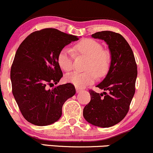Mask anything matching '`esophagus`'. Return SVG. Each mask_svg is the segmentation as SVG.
<instances>
[{
    "label": "esophagus",
    "instance_id": "esophagus-1",
    "mask_svg": "<svg viewBox=\"0 0 153 153\" xmlns=\"http://www.w3.org/2000/svg\"><path fill=\"white\" fill-rule=\"evenodd\" d=\"M82 89H79V88H76V93L77 94H79V93H80V92H82Z\"/></svg>",
    "mask_w": 153,
    "mask_h": 153
}]
</instances>
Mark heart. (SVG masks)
<instances>
[{
    "label": "heart",
    "mask_w": 153,
    "mask_h": 153,
    "mask_svg": "<svg viewBox=\"0 0 153 153\" xmlns=\"http://www.w3.org/2000/svg\"><path fill=\"white\" fill-rule=\"evenodd\" d=\"M74 53L87 57L84 72L73 71L68 74L65 79L77 88H84L92 84L98 76H104L108 72L111 64V55L103 50L102 44L92 39H86L76 43L71 48H63L57 56V62L62 70L69 71L73 67Z\"/></svg>",
    "instance_id": "heart-1"
}]
</instances>
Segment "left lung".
I'll use <instances>...</instances> for the list:
<instances>
[{
	"label": "left lung",
	"instance_id": "8db88e82",
	"mask_svg": "<svg viewBox=\"0 0 153 153\" xmlns=\"http://www.w3.org/2000/svg\"><path fill=\"white\" fill-rule=\"evenodd\" d=\"M91 37L108 45L111 64L105 78L96 86L103 92L89 90L91 101L84 107L83 116L94 126L109 127L122 121L128 112L135 92L137 64L132 48L120 33L105 30Z\"/></svg>",
	"mask_w": 153,
	"mask_h": 153
}]
</instances>
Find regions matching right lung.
Returning a JSON list of instances; mask_svg holds the SVG:
<instances>
[{
	"label": "right lung",
	"instance_id": "right-lung-1",
	"mask_svg": "<svg viewBox=\"0 0 153 153\" xmlns=\"http://www.w3.org/2000/svg\"><path fill=\"white\" fill-rule=\"evenodd\" d=\"M77 36L55 28L33 32L23 40L16 51L11 69L12 91L21 114L37 126H46L58 121L62 106L76 93L71 84L59 85L63 74L57 62L59 51Z\"/></svg>",
	"mask_w": 153,
	"mask_h": 153
}]
</instances>
